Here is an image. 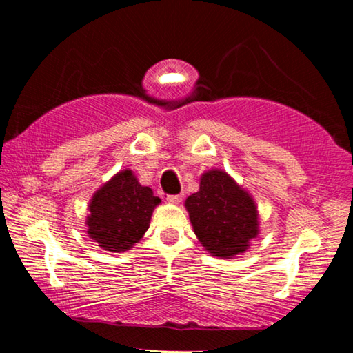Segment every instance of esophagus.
Instances as JSON below:
<instances>
[{
	"label": "esophagus",
	"mask_w": 353,
	"mask_h": 353,
	"mask_svg": "<svg viewBox=\"0 0 353 353\" xmlns=\"http://www.w3.org/2000/svg\"><path fill=\"white\" fill-rule=\"evenodd\" d=\"M166 199H168L170 204H179L182 201V194H170Z\"/></svg>",
	"instance_id": "1"
}]
</instances>
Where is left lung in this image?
Segmentation results:
<instances>
[{
    "mask_svg": "<svg viewBox=\"0 0 353 353\" xmlns=\"http://www.w3.org/2000/svg\"><path fill=\"white\" fill-rule=\"evenodd\" d=\"M185 207L198 240L219 259L243 254L259 235L255 201L225 171L204 172L199 191L188 196Z\"/></svg>",
    "mask_w": 353,
    "mask_h": 353,
    "instance_id": "left-lung-1",
    "label": "left lung"
}]
</instances>
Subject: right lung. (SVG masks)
I'll return each instance as SVG.
<instances>
[{"label":"right lung","mask_w":353,"mask_h":353,"mask_svg":"<svg viewBox=\"0 0 353 353\" xmlns=\"http://www.w3.org/2000/svg\"><path fill=\"white\" fill-rule=\"evenodd\" d=\"M160 202L151 188L140 185L132 171H119L93 194L85 221L87 234L99 248L124 252L145 235Z\"/></svg>","instance_id":"add662e5"}]
</instances>
